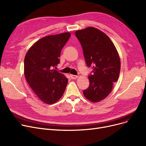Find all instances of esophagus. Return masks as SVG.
Wrapping results in <instances>:
<instances>
[{
    "instance_id": "34e87169",
    "label": "esophagus",
    "mask_w": 146,
    "mask_h": 146,
    "mask_svg": "<svg viewBox=\"0 0 146 146\" xmlns=\"http://www.w3.org/2000/svg\"><path fill=\"white\" fill-rule=\"evenodd\" d=\"M78 77V76H76V75L70 74V78H71L72 79H76Z\"/></svg>"
}]
</instances>
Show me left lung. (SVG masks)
Wrapping results in <instances>:
<instances>
[{
  "mask_svg": "<svg viewBox=\"0 0 146 146\" xmlns=\"http://www.w3.org/2000/svg\"><path fill=\"white\" fill-rule=\"evenodd\" d=\"M75 35L82 46L87 67L93 68L88 75L89 87L83 93L89 101L99 102L109 95L119 78L118 53L109 37L95 28L78 30Z\"/></svg>",
  "mask_w": 146,
  "mask_h": 146,
  "instance_id": "obj_1",
  "label": "left lung"
}]
</instances>
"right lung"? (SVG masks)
I'll return each mask as SVG.
<instances>
[{
    "mask_svg": "<svg viewBox=\"0 0 146 146\" xmlns=\"http://www.w3.org/2000/svg\"><path fill=\"white\" fill-rule=\"evenodd\" d=\"M70 33L45 36L28 51L24 59V74L28 84L40 100L52 104L62 97L68 83L63 74L53 69L59 64L61 50Z\"/></svg>",
    "mask_w": 146,
    "mask_h": 146,
    "instance_id": "obj_1",
    "label": "right lung"
}]
</instances>
